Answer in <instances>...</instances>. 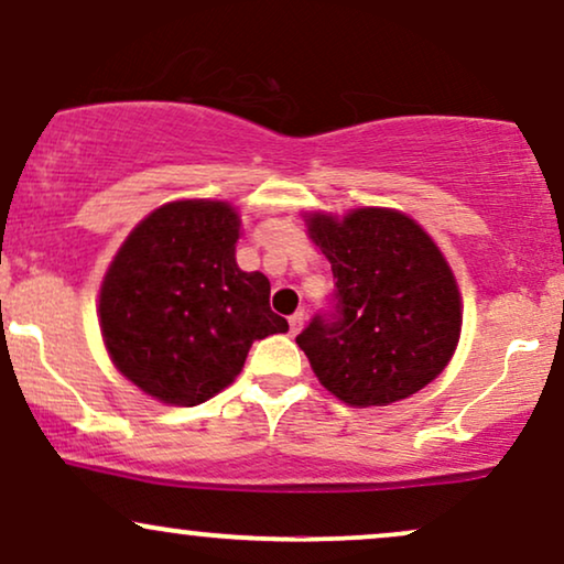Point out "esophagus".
<instances>
[{
	"mask_svg": "<svg viewBox=\"0 0 564 564\" xmlns=\"http://www.w3.org/2000/svg\"><path fill=\"white\" fill-rule=\"evenodd\" d=\"M288 322H290V335H297L303 329V322H306V314H303V311H295Z\"/></svg>",
	"mask_w": 564,
	"mask_h": 564,
	"instance_id": "34e87169",
	"label": "esophagus"
}]
</instances>
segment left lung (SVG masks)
Instances as JSON below:
<instances>
[{
    "instance_id": "obj_1",
    "label": "left lung",
    "mask_w": 564,
    "mask_h": 564,
    "mask_svg": "<svg viewBox=\"0 0 564 564\" xmlns=\"http://www.w3.org/2000/svg\"><path fill=\"white\" fill-rule=\"evenodd\" d=\"M306 227L335 276L333 311L295 337L322 386L359 409L430 386L462 333L459 288L438 245L390 208L308 214Z\"/></svg>"
}]
</instances>
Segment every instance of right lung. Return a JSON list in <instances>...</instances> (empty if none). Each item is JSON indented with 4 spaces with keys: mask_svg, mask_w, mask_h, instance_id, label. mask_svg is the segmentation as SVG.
<instances>
[{
    "mask_svg": "<svg viewBox=\"0 0 564 564\" xmlns=\"http://www.w3.org/2000/svg\"><path fill=\"white\" fill-rule=\"evenodd\" d=\"M240 216L221 200L165 203L139 221L99 288V329L126 380L197 406L242 372L256 340L288 333L261 271L237 267Z\"/></svg>",
    "mask_w": 564,
    "mask_h": 564,
    "instance_id": "add662e5",
    "label": "right lung"
}]
</instances>
